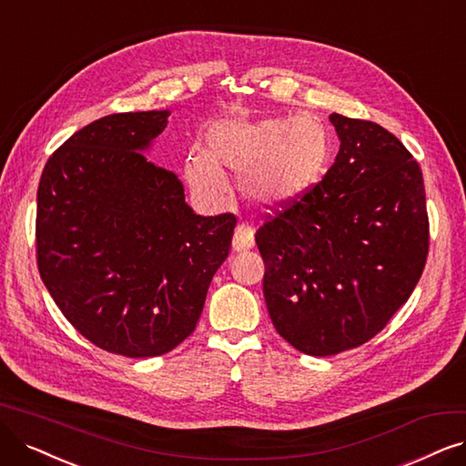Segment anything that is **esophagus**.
Masks as SVG:
<instances>
[{"instance_id":"obj_1","label":"esophagus","mask_w":466,"mask_h":466,"mask_svg":"<svg viewBox=\"0 0 466 466\" xmlns=\"http://www.w3.org/2000/svg\"><path fill=\"white\" fill-rule=\"evenodd\" d=\"M255 246V234L253 230L248 227V224H238L236 232H234V239H232V248L236 251H246L249 248Z\"/></svg>"}]
</instances>
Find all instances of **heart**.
I'll list each match as a JSON object with an SVG mask.
<instances>
[{
  "label": "heart",
  "mask_w": 466,
  "mask_h": 466,
  "mask_svg": "<svg viewBox=\"0 0 466 466\" xmlns=\"http://www.w3.org/2000/svg\"><path fill=\"white\" fill-rule=\"evenodd\" d=\"M334 149L322 120L244 116L224 118L207 132V149H189L184 177L194 192L218 201L228 192L224 168L246 175V194L263 205H288L299 199L324 175Z\"/></svg>",
  "instance_id": "obj_1"
}]
</instances>
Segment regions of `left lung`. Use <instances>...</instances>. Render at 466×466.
Returning a JSON list of instances; mask_svg holds the SVG:
<instances>
[{
	"label": "left lung",
	"instance_id": "left-lung-1",
	"mask_svg": "<svg viewBox=\"0 0 466 466\" xmlns=\"http://www.w3.org/2000/svg\"><path fill=\"white\" fill-rule=\"evenodd\" d=\"M334 165L255 234L263 294L277 332L326 357L384 330L426 265L424 180L409 149L380 125L332 113Z\"/></svg>",
	"mask_w": 466,
	"mask_h": 466
}]
</instances>
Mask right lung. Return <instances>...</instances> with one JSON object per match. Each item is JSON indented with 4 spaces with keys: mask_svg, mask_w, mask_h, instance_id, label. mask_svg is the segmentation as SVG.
<instances>
[{
    "mask_svg": "<svg viewBox=\"0 0 466 466\" xmlns=\"http://www.w3.org/2000/svg\"><path fill=\"white\" fill-rule=\"evenodd\" d=\"M168 111L107 115L47 159L36 261L65 319L103 351L130 359L175 350L228 257L236 217L196 215L172 170L144 149Z\"/></svg>",
    "mask_w": 466,
    "mask_h": 466,
    "instance_id": "right-lung-1",
    "label": "right lung"
}]
</instances>
